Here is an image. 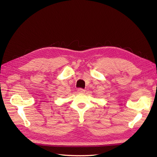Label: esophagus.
Instances as JSON below:
<instances>
[{"mask_svg": "<svg viewBox=\"0 0 157 157\" xmlns=\"http://www.w3.org/2000/svg\"><path fill=\"white\" fill-rule=\"evenodd\" d=\"M77 91H78V93H80V94H82V93L85 92V90L84 89H82V88H78Z\"/></svg>", "mask_w": 157, "mask_h": 157, "instance_id": "obj_1", "label": "esophagus"}]
</instances>
